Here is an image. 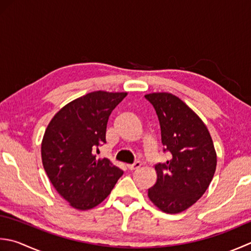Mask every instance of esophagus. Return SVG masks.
<instances>
[{
    "mask_svg": "<svg viewBox=\"0 0 251 251\" xmlns=\"http://www.w3.org/2000/svg\"><path fill=\"white\" fill-rule=\"evenodd\" d=\"M140 166H141V163H140V162H135L134 164H129V165H127V169H128L129 171H134V170L139 169Z\"/></svg>",
    "mask_w": 251,
    "mask_h": 251,
    "instance_id": "obj_1",
    "label": "esophagus"
}]
</instances>
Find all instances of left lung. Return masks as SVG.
<instances>
[{
    "label": "left lung",
    "instance_id": "8db88e82",
    "mask_svg": "<svg viewBox=\"0 0 251 251\" xmlns=\"http://www.w3.org/2000/svg\"><path fill=\"white\" fill-rule=\"evenodd\" d=\"M158 115L163 151L171 159L155 165L156 183L148 190L149 199L161 211L183 212L208 189L217 168L210 132L200 117L172 93L146 95Z\"/></svg>",
    "mask_w": 251,
    "mask_h": 251
}]
</instances>
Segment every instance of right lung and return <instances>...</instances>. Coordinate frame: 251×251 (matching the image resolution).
I'll return each mask as SVG.
<instances>
[{
  "instance_id": "obj_1",
  "label": "right lung",
  "mask_w": 251,
  "mask_h": 251,
  "mask_svg": "<svg viewBox=\"0 0 251 251\" xmlns=\"http://www.w3.org/2000/svg\"><path fill=\"white\" fill-rule=\"evenodd\" d=\"M127 92L93 91L54 115L41 144L43 168L56 191L73 208H95L110 195L123 171L93 152L105 144L112 111Z\"/></svg>"
}]
</instances>
